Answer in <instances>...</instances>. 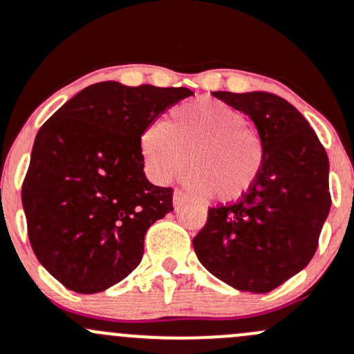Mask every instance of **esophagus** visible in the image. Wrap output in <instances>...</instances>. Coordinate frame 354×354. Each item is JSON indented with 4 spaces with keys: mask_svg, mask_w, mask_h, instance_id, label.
Listing matches in <instances>:
<instances>
[{
    "mask_svg": "<svg viewBox=\"0 0 354 354\" xmlns=\"http://www.w3.org/2000/svg\"><path fill=\"white\" fill-rule=\"evenodd\" d=\"M185 195L181 192H174L173 193V205H174V208H180L181 205H183L185 203Z\"/></svg>",
    "mask_w": 354,
    "mask_h": 354,
    "instance_id": "1",
    "label": "esophagus"
}]
</instances>
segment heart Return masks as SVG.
Wrapping results in <instances>:
<instances>
[{
	"instance_id": "obj_1",
	"label": "heart",
	"mask_w": 354,
	"mask_h": 354,
	"mask_svg": "<svg viewBox=\"0 0 354 354\" xmlns=\"http://www.w3.org/2000/svg\"><path fill=\"white\" fill-rule=\"evenodd\" d=\"M140 152L149 178L158 185L180 178L189 156V188L224 203L244 196L265 162L261 137L245 127L244 115L212 98L178 106L166 122L147 125Z\"/></svg>"
}]
</instances>
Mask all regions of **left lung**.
Returning <instances> with one entry per match:
<instances>
[{"instance_id": "left-lung-1", "label": "left lung", "mask_w": 354, "mask_h": 354, "mask_svg": "<svg viewBox=\"0 0 354 354\" xmlns=\"http://www.w3.org/2000/svg\"><path fill=\"white\" fill-rule=\"evenodd\" d=\"M215 96L254 122L265 162L239 202L208 208L193 248L224 283L268 293L315 254L330 208L329 159L304 115L280 96L266 91Z\"/></svg>"}]
</instances>
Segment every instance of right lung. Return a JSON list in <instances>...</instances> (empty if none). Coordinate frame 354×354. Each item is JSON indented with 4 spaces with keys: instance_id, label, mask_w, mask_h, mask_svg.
Masks as SVG:
<instances>
[{
    "instance_id": "1",
    "label": "right lung",
    "mask_w": 354,
    "mask_h": 354,
    "mask_svg": "<svg viewBox=\"0 0 354 354\" xmlns=\"http://www.w3.org/2000/svg\"><path fill=\"white\" fill-rule=\"evenodd\" d=\"M188 88L91 84L42 125L21 188L40 265L77 293H98L139 266L144 236L173 210V189L144 173L140 136Z\"/></svg>"
}]
</instances>
